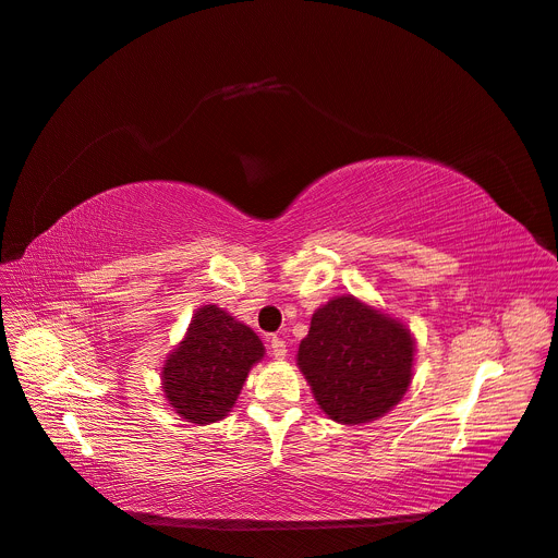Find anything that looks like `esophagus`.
<instances>
[{
	"label": "esophagus",
	"mask_w": 558,
	"mask_h": 558,
	"mask_svg": "<svg viewBox=\"0 0 558 558\" xmlns=\"http://www.w3.org/2000/svg\"><path fill=\"white\" fill-rule=\"evenodd\" d=\"M271 357L284 360L287 357V343L280 337H271Z\"/></svg>",
	"instance_id": "34e87169"
}]
</instances>
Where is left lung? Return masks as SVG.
<instances>
[{"label": "left lung", "mask_w": 558, "mask_h": 558, "mask_svg": "<svg viewBox=\"0 0 558 558\" xmlns=\"http://www.w3.org/2000/svg\"><path fill=\"white\" fill-rule=\"evenodd\" d=\"M414 355L416 339L400 318L343 294L312 314L296 364L330 421L366 425L402 400Z\"/></svg>", "instance_id": "left-lung-1"}]
</instances>
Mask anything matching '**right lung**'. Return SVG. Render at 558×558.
<instances>
[{
	"label": "right lung",
	"instance_id": "right-lung-1",
	"mask_svg": "<svg viewBox=\"0 0 558 558\" xmlns=\"http://www.w3.org/2000/svg\"><path fill=\"white\" fill-rule=\"evenodd\" d=\"M262 357L264 343L246 324L217 305H203L162 362V396L187 423H217L232 412Z\"/></svg>",
	"mask_w": 558,
	"mask_h": 558
}]
</instances>
